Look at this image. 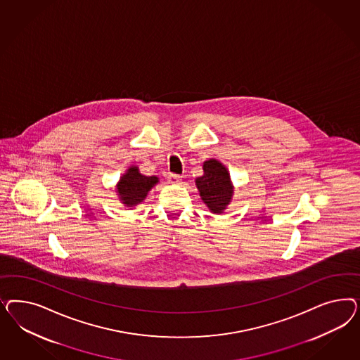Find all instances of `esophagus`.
I'll use <instances>...</instances> for the list:
<instances>
[{"label":"esophagus","instance_id":"esophagus-1","mask_svg":"<svg viewBox=\"0 0 360 360\" xmlns=\"http://www.w3.org/2000/svg\"><path fill=\"white\" fill-rule=\"evenodd\" d=\"M181 175L176 174H170L167 175V181H169V184H172V185H176L179 181H181Z\"/></svg>","mask_w":360,"mask_h":360}]
</instances>
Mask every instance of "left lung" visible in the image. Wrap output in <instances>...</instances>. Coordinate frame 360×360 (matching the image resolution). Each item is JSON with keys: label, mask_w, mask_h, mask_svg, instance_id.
I'll list each match as a JSON object with an SVG mask.
<instances>
[{"label": "left lung", "mask_w": 360, "mask_h": 360, "mask_svg": "<svg viewBox=\"0 0 360 360\" xmlns=\"http://www.w3.org/2000/svg\"><path fill=\"white\" fill-rule=\"evenodd\" d=\"M203 175L195 179L200 199L212 214H223L233 196V184L229 169L215 158L203 162Z\"/></svg>", "instance_id": "1"}]
</instances>
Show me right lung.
Wrapping results in <instances>:
<instances>
[{
    "mask_svg": "<svg viewBox=\"0 0 360 360\" xmlns=\"http://www.w3.org/2000/svg\"><path fill=\"white\" fill-rule=\"evenodd\" d=\"M158 182V176H146L141 174L139 166L131 165L125 170V173L121 175L116 185V195L119 196V200L125 207H136L145 200L148 193Z\"/></svg>",
    "mask_w": 360,
    "mask_h": 360,
    "instance_id": "right-lung-1",
    "label": "right lung"
}]
</instances>
